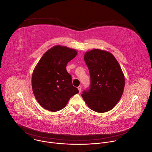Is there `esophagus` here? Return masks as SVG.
<instances>
[{
	"label": "esophagus",
	"instance_id": "obj_1",
	"mask_svg": "<svg viewBox=\"0 0 152 152\" xmlns=\"http://www.w3.org/2000/svg\"><path fill=\"white\" fill-rule=\"evenodd\" d=\"M77 89H78V90H79V93H80L81 92V90H82V88H81V86H78V88H77Z\"/></svg>",
	"mask_w": 152,
	"mask_h": 152
}]
</instances>
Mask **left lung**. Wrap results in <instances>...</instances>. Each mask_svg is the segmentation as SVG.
I'll return each instance as SVG.
<instances>
[{
  "mask_svg": "<svg viewBox=\"0 0 152 152\" xmlns=\"http://www.w3.org/2000/svg\"><path fill=\"white\" fill-rule=\"evenodd\" d=\"M84 61L90 72L91 85L88 91L83 92V99L95 112L111 110L124 88V75L118 62L111 53L99 49L86 52Z\"/></svg>",
  "mask_w": 152,
  "mask_h": 152,
  "instance_id": "obj_1",
  "label": "left lung"
}]
</instances>
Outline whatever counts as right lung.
<instances>
[{"label": "right lung", "mask_w": 152, "mask_h": 152, "mask_svg": "<svg viewBox=\"0 0 152 152\" xmlns=\"http://www.w3.org/2000/svg\"><path fill=\"white\" fill-rule=\"evenodd\" d=\"M77 53L76 49L56 45L49 49L37 63L32 73V87L35 99L44 109L59 111L79 93L66 70L67 63Z\"/></svg>", "instance_id": "add662e5"}]
</instances>
